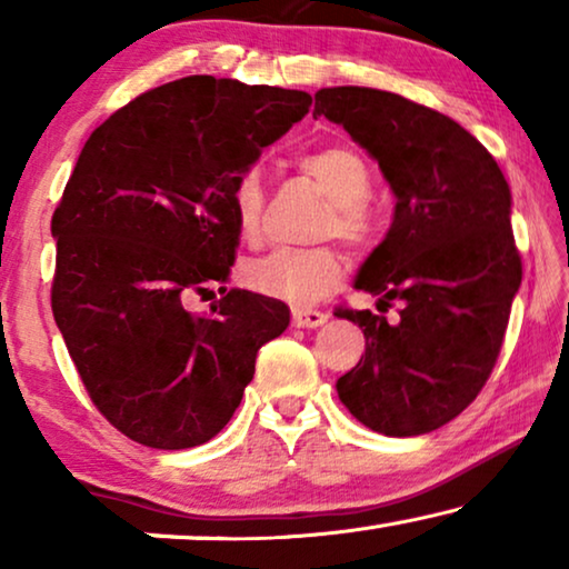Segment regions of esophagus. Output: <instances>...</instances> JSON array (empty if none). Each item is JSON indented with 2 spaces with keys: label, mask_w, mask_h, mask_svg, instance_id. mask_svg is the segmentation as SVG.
Masks as SVG:
<instances>
[{
  "label": "esophagus",
  "mask_w": 569,
  "mask_h": 569,
  "mask_svg": "<svg viewBox=\"0 0 569 569\" xmlns=\"http://www.w3.org/2000/svg\"><path fill=\"white\" fill-rule=\"evenodd\" d=\"M292 323L298 329H316V326L326 323V313L321 310H292Z\"/></svg>",
  "instance_id": "34e87169"
}]
</instances>
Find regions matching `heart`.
Masks as SVG:
<instances>
[{"instance_id": "b5f03b06", "label": "heart", "mask_w": 569, "mask_h": 569, "mask_svg": "<svg viewBox=\"0 0 569 569\" xmlns=\"http://www.w3.org/2000/svg\"><path fill=\"white\" fill-rule=\"evenodd\" d=\"M300 170L329 197L318 236H337L352 248H368L376 238V220L368 207L372 173L365 158L347 144H326L300 158ZM267 212V186L256 170H246L232 186V214L238 236L253 243L261 236ZM246 284L263 298L306 308L339 290L345 259L329 246L279 248L243 269Z\"/></svg>"}]
</instances>
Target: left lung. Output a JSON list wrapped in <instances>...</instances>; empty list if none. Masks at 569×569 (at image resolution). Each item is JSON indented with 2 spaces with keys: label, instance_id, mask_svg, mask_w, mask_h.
<instances>
[{
  "label": "left lung",
  "instance_id": "8db88e82",
  "mask_svg": "<svg viewBox=\"0 0 569 569\" xmlns=\"http://www.w3.org/2000/svg\"><path fill=\"white\" fill-rule=\"evenodd\" d=\"M313 116L341 123L396 193L391 230L355 287L399 302V321L337 308L365 333L339 399L376 432H432L477 399L500 357L523 279L508 181L461 123L396 92L323 88Z\"/></svg>",
  "mask_w": 569,
  "mask_h": 569
}]
</instances>
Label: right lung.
I'll return each instance as SVG.
<instances>
[{"label":"right lung","instance_id":"add662e5","mask_svg":"<svg viewBox=\"0 0 569 569\" xmlns=\"http://www.w3.org/2000/svg\"><path fill=\"white\" fill-rule=\"evenodd\" d=\"M302 90L193 74L147 90L84 142L51 217V310L96 409L147 448L212 440L236 415L282 300L220 287L240 236L232 186L308 113Z\"/></svg>","mask_w":569,"mask_h":569}]
</instances>
